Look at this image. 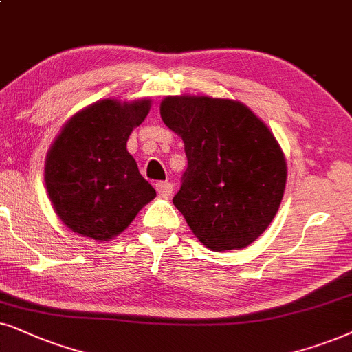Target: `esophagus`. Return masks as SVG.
Listing matches in <instances>:
<instances>
[{
    "label": "esophagus",
    "mask_w": 352,
    "mask_h": 352,
    "mask_svg": "<svg viewBox=\"0 0 352 352\" xmlns=\"http://www.w3.org/2000/svg\"><path fill=\"white\" fill-rule=\"evenodd\" d=\"M155 190H157L159 197L166 198V197H170L173 185L170 184V182H157V184H155Z\"/></svg>",
    "instance_id": "1"
}]
</instances>
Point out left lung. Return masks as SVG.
Wrapping results in <instances>:
<instances>
[{
    "label": "left lung",
    "mask_w": 352,
    "mask_h": 352,
    "mask_svg": "<svg viewBox=\"0 0 352 352\" xmlns=\"http://www.w3.org/2000/svg\"><path fill=\"white\" fill-rule=\"evenodd\" d=\"M164 123L182 136L188 166L173 204L216 252L245 248L278 212L286 161L268 126L240 102L166 97Z\"/></svg>",
    "instance_id": "obj_1"
}]
</instances>
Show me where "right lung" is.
<instances>
[{
  "mask_svg": "<svg viewBox=\"0 0 352 352\" xmlns=\"http://www.w3.org/2000/svg\"><path fill=\"white\" fill-rule=\"evenodd\" d=\"M149 107L148 99L97 102L74 115L55 140L47 155V191L73 232L99 242L112 239L155 197L126 151Z\"/></svg>",
  "mask_w": 352,
  "mask_h": 352,
  "instance_id": "obj_1",
  "label": "right lung"
}]
</instances>
